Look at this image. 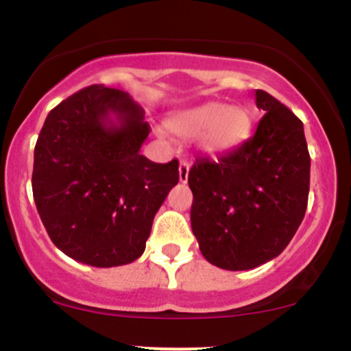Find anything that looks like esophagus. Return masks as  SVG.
<instances>
[{
  "instance_id": "obj_1",
  "label": "esophagus",
  "mask_w": 351,
  "mask_h": 351,
  "mask_svg": "<svg viewBox=\"0 0 351 351\" xmlns=\"http://www.w3.org/2000/svg\"><path fill=\"white\" fill-rule=\"evenodd\" d=\"M178 171H180V182H182V183H186V180H189V171H190V165H189V161H185V159H183V161L180 162Z\"/></svg>"
}]
</instances>
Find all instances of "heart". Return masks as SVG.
<instances>
[{"mask_svg":"<svg viewBox=\"0 0 351 351\" xmlns=\"http://www.w3.org/2000/svg\"><path fill=\"white\" fill-rule=\"evenodd\" d=\"M180 136H195L202 132L200 147L205 153L222 154L239 147L251 130V117L246 108L228 107L210 101L176 115L168 123Z\"/></svg>","mask_w":351,"mask_h":351,"instance_id":"obj_1","label":"heart"}]
</instances>
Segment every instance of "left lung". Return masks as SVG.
Listing matches in <instances>:
<instances>
[{
    "mask_svg": "<svg viewBox=\"0 0 351 351\" xmlns=\"http://www.w3.org/2000/svg\"><path fill=\"white\" fill-rule=\"evenodd\" d=\"M265 115L247 141L189 171L190 221L208 263L251 270L277 258L302 222L311 158L304 125L285 105L256 90Z\"/></svg>",
    "mask_w": 351,
    "mask_h": 351,
    "instance_id": "obj_1",
    "label": "left lung"
}]
</instances>
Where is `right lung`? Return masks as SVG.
Instances as JSON below:
<instances>
[{
  "instance_id": "add662e5",
  "label": "right lung",
  "mask_w": 351,
  "mask_h": 351,
  "mask_svg": "<svg viewBox=\"0 0 351 351\" xmlns=\"http://www.w3.org/2000/svg\"><path fill=\"white\" fill-rule=\"evenodd\" d=\"M129 93L93 84L51 110L34 153L32 190L52 243L91 267H120L146 250L156 212L178 183V159L139 153L149 136Z\"/></svg>"
}]
</instances>
